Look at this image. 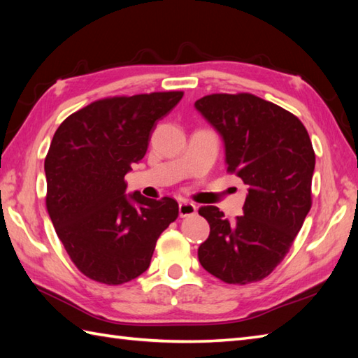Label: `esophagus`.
I'll return each mask as SVG.
<instances>
[{
  "label": "esophagus",
  "mask_w": 358,
  "mask_h": 358,
  "mask_svg": "<svg viewBox=\"0 0 358 358\" xmlns=\"http://www.w3.org/2000/svg\"><path fill=\"white\" fill-rule=\"evenodd\" d=\"M178 212H180V217L185 218V217H191L196 214V206L191 201H181L178 204Z\"/></svg>",
  "instance_id": "esophagus-1"
}]
</instances>
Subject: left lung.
Listing matches in <instances>:
<instances>
[{
  "label": "left lung",
  "instance_id": "left-lung-1",
  "mask_svg": "<svg viewBox=\"0 0 358 358\" xmlns=\"http://www.w3.org/2000/svg\"><path fill=\"white\" fill-rule=\"evenodd\" d=\"M195 108L222 134L227 172L249 186L235 222L200 208L210 234L199 260L224 283H255L283 262L313 206V143L294 113L252 94H210Z\"/></svg>",
  "mask_w": 358,
  "mask_h": 358
}]
</instances>
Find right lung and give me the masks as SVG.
I'll use <instances>...</instances> for the list:
<instances>
[{"label":"right lung","mask_w":358,"mask_h":358,"mask_svg":"<svg viewBox=\"0 0 358 358\" xmlns=\"http://www.w3.org/2000/svg\"><path fill=\"white\" fill-rule=\"evenodd\" d=\"M181 90L117 95L67 117L44 159L45 208L67 255L87 278L124 285L148 271L157 240L178 217L171 196L152 200L126 191L124 175L149 146L157 121Z\"/></svg>","instance_id":"obj_1"}]
</instances>
